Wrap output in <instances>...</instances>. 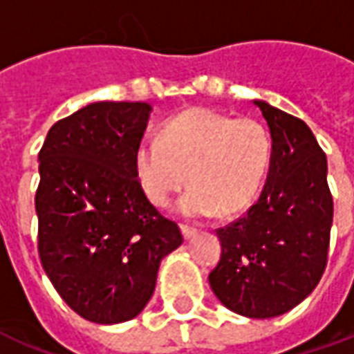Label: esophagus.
Segmentation results:
<instances>
[{
	"instance_id": "obj_1",
	"label": "esophagus",
	"mask_w": 354,
	"mask_h": 354,
	"mask_svg": "<svg viewBox=\"0 0 354 354\" xmlns=\"http://www.w3.org/2000/svg\"><path fill=\"white\" fill-rule=\"evenodd\" d=\"M182 234L185 239H193V237L198 234V230H196V228H191V226H187V225H182Z\"/></svg>"
}]
</instances>
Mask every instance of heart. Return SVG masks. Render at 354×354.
I'll return each instance as SVG.
<instances>
[{
    "label": "heart",
    "mask_w": 354,
    "mask_h": 354,
    "mask_svg": "<svg viewBox=\"0 0 354 354\" xmlns=\"http://www.w3.org/2000/svg\"><path fill=\"white\" fill-rule=\"evenodd\" d=\"M271 137L258 120L195 107L169 118L159 137L139 142L141 185L159 207L191 183L178 201L185 217L234 215L249 207L266 180Z\"/></svg>",
    "instance_id": "heart-1"
}]
</instances>
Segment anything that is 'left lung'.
Returning a JSON list of instances; mask_svg holds the SVG:
<instances>
[{"instance_id":"1","label":"left lung","mask_w":354,"mask_h":354,"mask_svg":"<svg viewBox=\"0 0 354 354\" xmlns=\"http://www.w3.org/2000/svg\"><path fill=\"white\" fill-rule=\"evenodd\" d=\"M273 150L266 187L243 217L217 230L221 260L209 286L245 317H277L314 291L327 266L333 195L327 156L301 118L254 100Z\"/></svg>"}]
</instances>
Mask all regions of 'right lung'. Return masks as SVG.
Returning a JSON list of instances; mask_svg holds the SVG:
<instances>
[{"label": "right lung", "mask_w": 354, "mask_h": 354, "mask_svg": "<svg viewBox=\"0 0 354 354\" xmlns=\"http://www.w3.org/2000/svg\"><path fill=\"white\" fill-rule=\"evenodd\" d=\"M150 111L147 102L88 104L53 124L39 153L40 263L64 303L100 325L141 314L159 263L183 241L137 178Z\"/></svg>", "instance_id": "1"}]
</instances>
